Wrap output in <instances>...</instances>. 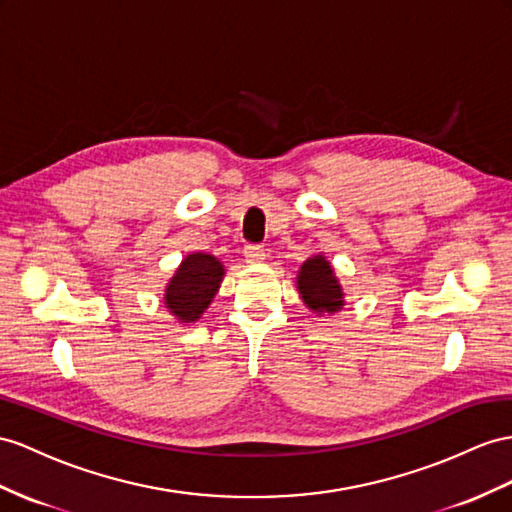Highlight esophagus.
Segmentation results:
<instances>
[{
  "mask_svg": "<svg viewBox=\"0 0 512 512\" xmlns=\"http://www.w3.org/2000/svg\"><path fill=\"white\" fill-rule=\"evenodd\" d=\"M244 257H246L248 264H259V261H264L266 253H264V248H261V246L248 244V246L244 248Z\"/></svg>",
  "mask_w": 512,
  "mask_h": 512,
  "instance_id": "34e87169",
  "label": "esophagus"
}]
</instances>
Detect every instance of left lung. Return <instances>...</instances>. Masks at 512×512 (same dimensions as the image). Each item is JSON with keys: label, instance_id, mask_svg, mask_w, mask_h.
Segmentation results:
<instances>
[{"label": "left lung", "instance_id": "obj_1", "mask_svg": "<svg viewBox=\"0 0 512 512\" xmlns=\"http://www.w3.org/2000/svg\"><path fill=\"white\" fill-rule=\"evenodd\" d=\"M298 292L316 313H335L344 307V292L324 255L309 257L298 272Z\"/></svg>", "mask_w": 512, "mask_h": 512}]
</instances>
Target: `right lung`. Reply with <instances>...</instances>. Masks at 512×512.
<instances>
[{
    "label": "right lung",
    "instance_id": "obj_1",
    "mask_svg": "<svg viewBox=\"0 0 512 512\" xmlns=\"http://www.w3.org/2000/svg\"><path fill=\"white\" fill-rule=\"evenodd\" d=\"M222 277H225V266L214 255H188L166 285V309L179 322H196L212 303Z\"/></svg>",
    "mask_w": 512,
    "mask_h": 512
}]
</instances>
